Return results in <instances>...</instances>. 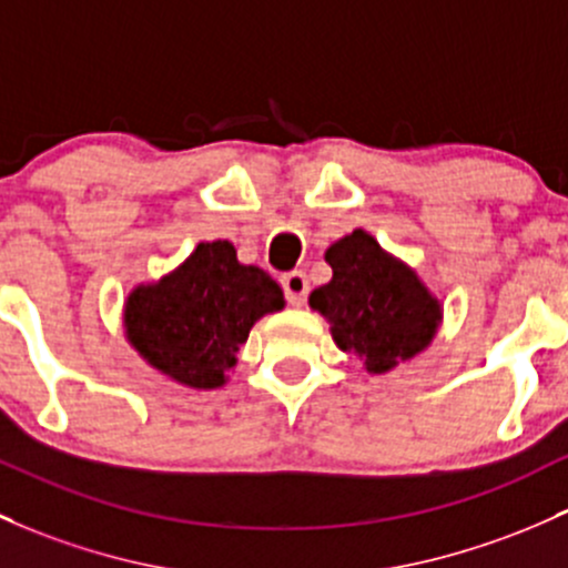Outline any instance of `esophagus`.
I'll list each match as a JSON object with an SVG mask.
<instances>
[{
  "instance_id": "1",
  "label": "esophagus",
  "mask_w": 568,
  "mask_h": 568,
  "mask_svg": "<svg viewBox=\"0 0 568 568\" xmlns=\"http://www.w3.org/2000/svg\"><path fill=\"white\" fill-rule=\"evenodd\" d=\"M282 286L284 295L292 306H303L308 295V276L303 271H290L282 276Z\"/></svg>"
}]
</instances>
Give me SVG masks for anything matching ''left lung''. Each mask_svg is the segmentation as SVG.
Wrapping results in <instances>:
<instances>
[{
	"label": "left lung",
	"instance_id": "8db88e82",
	"mask_svg": "<svg viewBox=\"0 0 568 568\" xmlns=\"http://www.w3.org/2000/svg\"><path fill=\"white\" fill-rule=\"evenodd\" d=\"M325 260L333 267L331 284L311 292L308 301L331 320L341 349H355L368 371L384 374L430 344L442 308L374 237L355 230L333 243Z\"/></svg>",
	"mask_w": 568,
	"mask_h": 568
}]
</instances>
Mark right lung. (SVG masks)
Here are the masks:
<instances>
[{"label":"right lung","instance_id":"right-lung-1","mask_svg":"<svg viewBox=\"0 0 568 568\" xmlns=\"http://www.w3.org/2000/svg\"><path fill=\"white\" fill-rule=\"evenodd\" d=\"M284 308L282 286L241 265L233 243H200L160 284L138 286L126 301L132 346L154 368L189 387H222L235 352L262 314Z\"/></svg>","mask_w":568,"mask_h":568}]
</instances>
